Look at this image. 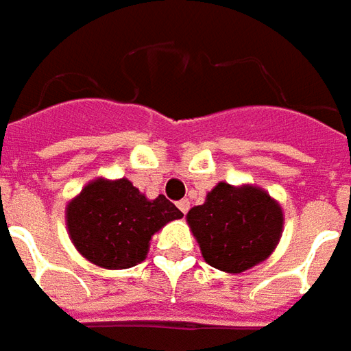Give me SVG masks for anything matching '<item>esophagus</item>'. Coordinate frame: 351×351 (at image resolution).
<instances>
[{
  "instance_id": "esophagus-1",
  "label": "esophagus",
  "mask_w": 351,
  "mask_h": 351,
  "mask_svg": "<svg viewBox=\"0 0 351 351\" xmlns=\"http://www.w3.org/2000/svg\"><path fill=\"white\" fill-rule=\"evenodd\" d=\"M176 205H178V208H180V213L186 214L188 210H190V201H188V199H182V201H178Z\"/></svg>"
}]
</instances>
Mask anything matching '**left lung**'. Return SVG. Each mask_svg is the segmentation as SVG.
Listing matches in <instances>:
<instances>
[{"instance_id":"obj_1","label":"left lung","mask_w":351,"mask_h":351,"mask_svg":"<svg viewBox=\"0 0 351 351\" xmlns=\"http://www.w3.org/2000/svg\"><path fill=\"white\" fill-rule=\"evenodd\" d=\"M186 220L206 263L233 274L269 258L284 228L282 208L267 191L226 182L208 191Z\"/></svg>"}]
</instances>
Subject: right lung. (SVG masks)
<instances>
[{
  "label": "right lung",
  "instance_id": "obj_1",
  "mask_svg": "<svg viewBox=\"0 0 351 351\" xmlns=\"http://www.w3.org/2000/svg\"><path fill=\"white\" fill-rule=\"evenodd\" d=\"M178 218L182 213L169 199H146L128 178L92 180L65 208L75 248L103 269L141 263L154 233Z\"/></svg>",
  "mask_w": 351,
  "mask_h": 351
}]
</instances>
